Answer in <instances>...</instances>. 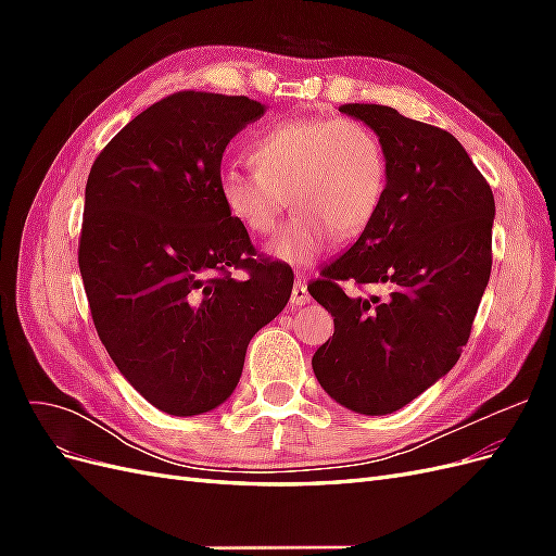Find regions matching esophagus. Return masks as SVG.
Listing matches in <instances>:
<instances>
[{
    "label": "esophagus",
    "mask_w": 556,
    "mask_h": 556,
    "mask_svg": "<svg viewBox=\"0 0 556 556\" xmlns=\"http://www.w3.org/2000/svg\"><path fill=\"white\" fill-rule=\"evenodd\" d=\"M308 301H311V294H308L306 282L301 280V278H296L294 288H292V306H306Z\"/></svg>",
    "instance_id": "34e87169"
}]
</instances>
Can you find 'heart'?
I'll list each match as a JSON object with an SVG mask.
<instances>
[{
  "label": "heart",
  "mask_w": 556,
  "mask_h": 556,
  "mask_svg": "<svg viewBox=\"0 0 556 556\" xmlns=\"http://www.w3.org/2000/svg\"><path fill=\"white\" fill-rule=\"evenodd\" d=\"M255 169L220 174L227 213L245 231L266 237L292 201L294 213L268 243V255L311 266L331 239L359 237L380 208L387 157L378 134L352 117H294L250 146Z\"/></svg>",
  "instance_id": "obj_1"
}]
</instances>
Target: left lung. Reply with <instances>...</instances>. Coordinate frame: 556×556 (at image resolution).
<instances>
[{"instance_id": "obj_1", "label": "left lung", "mask_w": 556, "mask_h": 556, "mask_svg": "<svg viewBox=\"0 0 556 556\" xmlns=\"http://www.w3.org/2000/svg\"><path fill=\"white\" fill-rule=\"evenodd\" d=\"M341 111L378 134L387 185L371 225L308 285L333 317L313 371L341 406L387 415L457 364L490 282L496 208L492 188L450 131L380 104ZM343 279L384 281L391 296L348 298Z\"/></svg>"}]
</instances>
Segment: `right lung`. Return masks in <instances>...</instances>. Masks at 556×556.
Returning a JSON list of instances; mask_svg holds the SVG:
<instances>
[{
  "label": "right lung",
  "instance_id": "obj_1",
  "mask_svg": "<svg viewBox=\"0 0 556 556\" xmlns=\"http://www.w3.org/2000/svg\"><path fill=\"white\" fill-rule=\"evenodd\" d=\"M264 111L248 97L169 94L90 169L78 266L92 323L117 371L162 413L225 403L250 339L290 301L292 268L260 257L220 197L227 143Z\"/></svg>",
  "mask_w": 556,
  "mask_h": 556
}]
</instances>
